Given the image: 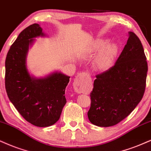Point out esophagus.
<instances>
[{"instance_id":"1","label":"esophagus","mask_w":151,"mask_h":151,"mask_svg":"<svg viewBox=\"0 0 151 151\" xmlns=\"http://www.w3.org/2000/svg\"><path fill=\"white\" fill-rule=\"evenodd\" d=\"M87 74L85 73H81L79 75H78L77 77L75 78L73 83L74 90L76 92L81 93L84 92L85 90V79L86 78Z\"/></svg>"}]
</instances>
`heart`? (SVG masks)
<instances>
[{
    "label": "heart",
    "mask_w": 151,
    "mask_h": 151,
    "mask_svg": "<svg viewBox=\"0 0 151 151\" xmlns=\"http://www.w3.org/2000/svg\"><path fill=\"white\" fill-rule=\"evenodd\" d=\"M91 51L96 53L100 51L94 59V66L98 70H106L111 66L118 53L116 45L110 43L106 45L104 40H99L92 45Z\"/></svg>",
    "instance_id": "heart-1"
}]
</instances>
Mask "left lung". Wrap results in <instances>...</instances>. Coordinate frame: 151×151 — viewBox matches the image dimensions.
<instances>
[{
	"instance_id": "left-lung-1",
	"label": "left lung",
	"mask_w": 151,
	"mask_h": 151,
	"mask_svg": "<svg viewBox=\"0 0 151 151\" xmlns=\"http://www.w3.org/2000/svg\"><path fill=\"white\" fill-rule=\"evenodd\" d=\"M147 71L141 40L129 31L127 44L114 66L96 76L87 113L90 122L99 127H111L127 117L142 99Z\"/></svg>"
}]
</instances>
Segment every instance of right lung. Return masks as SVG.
Here are the masks:
<instances>
[{"label": "right lung", "mask_w": 151, "mask_h": 151, "mask_svg": "<svg viewBox=\"0 0 151 151\" xmlns=\"http://www.w3.org/2000/svg\"><path fill=\"white\" fill-rule=\"evenodd\" d=\"M33 24L13 42L5 59V89L9 99L26 120L37 127H49L59 120L66 103L65 90L69 76L56 71L41 78L29 74L27 55L35 38L45 36Z\"/></svg>", "instance_id": "obj_1"}]
</instances>
